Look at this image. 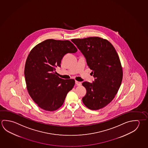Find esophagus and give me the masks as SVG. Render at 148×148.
Returning <instances> with one entry per match:
<instances>
[{"instance_id": "esophagus-1", "label": "esophagus", "mask_w": 148, "mask_h": 148, "mask_svg": "<svg viewBox=\"0 0 148 148\" xmlns=\"http://www.w3.org/2000/svg\"><path fill=\"white\" fill-rule=\"evenodd\" d=\"M75 84L77 86H80L82 85V83L81 82L77 81V80H75Z\"/></svg>"}]
</instances>
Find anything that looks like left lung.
I'll list each match as a JSON object with an SVG mask.
<instances>
[{"instance_id": "8db88e82", "label": "left lung", "mask_w": 148, "mask_h": 148, "mask_svg": "<svg viewBox=\"0 0 148 148\" xmlns=\"http://www.w3.org/2000/svg\"><path fill=\"white\" fill-rule=\"evenodd\" d=\"M83 53L95 78L93 83L83 82L86 94L82 99L88 109L97 110L110 103L122 83L123 69L113 46L99 37L71 40Z\"/></svg>"}]
</instances>
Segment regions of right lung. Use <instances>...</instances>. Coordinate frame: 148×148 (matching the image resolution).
<instances>
[{"mask_svg":"<svg viewBox=\"0 0 148 148\" xmlns=\"http://www.w3.org/2000/svg\"><path fill=\"white\" fill-rule=\"evenodd\" d=\"M77 49L69 40H45L31 50L26 59L24 75L29 96L40 108L48 111L62 106L75 85L73 79H63L56 74L63 56Z\"/></svg>","mask_w":148,"mask_h":148,"instance_id":"right-lung-1","label":"right lung"}]
</instances>
